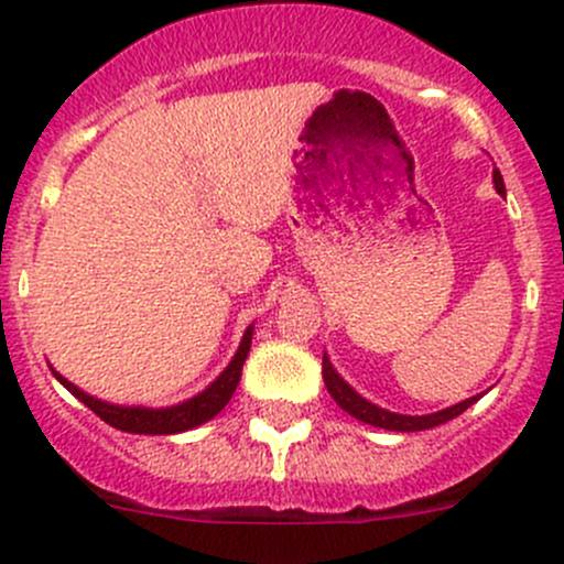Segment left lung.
<instances>
[{"label":"left lung","instance_id":"1","mask_svg":"<svg viewBox=\"0 0 564 564\" xmlns=\"http://www.w3.org/2000/svg\"><path fill=\"white\" fill-rule=\"evenodd\" d=\"M491 181H495L497 194H502V197H506V183H502L500 170H495ZM322 372H324V383H327V391L332 394V400H335L337 405L348 413V416L359 419V422H365V424L381 426V430H391V432L432 430V426H437V424L452 422V419L459 416V413H465L473 402L481 400V394H476V397H470V400H462V402H456V405L443 408V411H437V413H426V416H405V413H391V411H387V408L365 400L359 391H354V387H348V383L340 378V372L332 367L327 354H324Z\"/></svg>","mask_w":564,"mask_h":564}]
</instances>
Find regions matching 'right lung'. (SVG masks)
Wrapping results in <instances>:
<instances>
[{
	"label": "right lung",
	"mask_w": 564,
	"mask_h": 564,
	"mask_svg": "<svg viewBox=\"0 0 564 564\" xmlns=\"http://www.w3.org/2000/svg\"><path fill=\"white\" fill-rule=\"evenodd\" d=\"M251 337H253V324L242 332L240 346H237L232 361L224 367L221 376H218L210 387L199 391V394L188 397V400L177 402V405H170V408L116 405V402H105L99 400V397L86 394V391L75 387L73 381H67V378H64L62 372L53 370V367L51 370L64 389L73 391L83 405L91 408L102 422L116 426V430L132 432V435H175V432H186V430H194V426L210 422V419L216 416V413H221L224 405L232 400L237 383H240L242 361H246L248 351H251Z\"/></svg>",
	"instance_id": "1"
}]
</instances>
